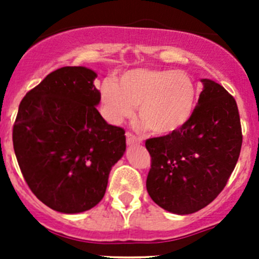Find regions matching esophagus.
<instances>
[{
  "instance_id": "1",
  "label": "esophagus",
  "mask_w": 259,
  "mask_h": 259,
  "mask_svg": "<svg viewBox=\"0 0 259 259\" xmlns=\"http://www.w3.org/2000/svg\"><path fill=\"white\" fill-rule=\"evenodd\" d=\"M143 140L140 138H138L137 135H134L133 133L127 132L126 133V144L127 145H137V144H142Z\"/></svg>"
}]
</instances>
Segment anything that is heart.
I'll list each match as a JSON object with an SVG mask.
<instances>
[{
    "mask_svg": "<svg viewBox=\"0 0 259 259\" xmlns=\"http://www.w3.org/2000/svg\"><path fill=\"white\" fill-rule=\"evenodd\" d=\"M100 96L108 119L122 121L134 113L146 129L166 135L184 126L194 113L197 86L188 74L174 70L137 69L119 79L104 81Z\"/></svg>",
    "mask_w": 259,
    "mask_h": 259,
    "instance_id": "heart-1",
    "label": "heart"
}]
</instances>
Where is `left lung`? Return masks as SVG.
Instances as JSON below:
<instances>
[{
	"label": "left lung",
	"mask_w": 259,
	"mask_h": 259,
	"mask_svg": "<svg viewBox=\"0 0 259 259\" xmlns=\"http://www.w3.org/2000/svg\"><path fill=\"white\" fill-rule=\"evenodd\" d=\"M204 89L189 121L145 142L150 154L146 190L163 209L190 214L213 202L234 170L242 148L238 106L222 85Z\"/></svg>",
	"instance_id": "obj_1"
}]
</instances>
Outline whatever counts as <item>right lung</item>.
<instances>
[{
	"label": "right lung",
	"mask_w": 259,
	"mask_h": 259,
	"mask_svg": "<svg viewBox=\"0 0 259 259\" xmlns=\"http://www.w3.org/2000/svg\"><path fill=\"white\" fill-rule=\"evenodd\" d=\"M95 77L82 66L50 72L23 96L15 120L21 173L38 200L61 213L95 207L126 148L125 130L108 124L96 109L101 96Z\"/></svg>",
	"instance_id": "obj_1"
}]
</instances>
